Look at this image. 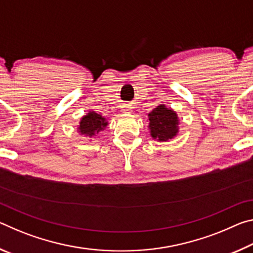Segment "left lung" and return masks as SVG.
<instances>
[{"label":"left lung","instance_id":"1","mask_svg":"<svg viewBox=\"0 0 253 253\" xmlns=\"http://www.w3.org/2000/svg\"><path fill=\"white\" fill-rule=\"evenodd\" d=\"M151 135L160 142H168L177 134L178 119L173 110L164 105L157 106L148 114Z\"/></svg>","mask_w":253,"mask_h":253}]
</instances>
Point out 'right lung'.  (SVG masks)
Returning <instances> with one entry per match:
<instances>
[{"instance_id": "obj_1", "label": "right lung", "mask_w": 253, "mask_h": 253, "mask_svg": "<svg viewBox=\"0 0 253 253\" xmlns=\"http://www.w3.org/2000/svg\"><path fill=\"white\" fill-rule=\"evenodd\" d=\"M106 126L107 122L105 121L104 117H101V115L95 113V111H90V113H88L87 116H84L81 119L79 130L81 134L92 136L98 134Z\"/></svg>"}]
</instances>
